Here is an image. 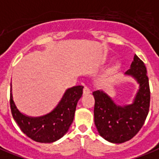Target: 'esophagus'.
<instances>
[{"instance_id":"34e87169","label":"esophagus","mask_w":159,"mask_h":159,"mask_svg":"<svg viewBox=\"0 0 159 159\" xmlns=\"http://www.w3.org/2000/svg\"><path fill=\"white\" fill-rule=\"evenodd\" d=\"M90 93H91V91H90V89H89V87L85 86L84 89H83V94H89Z\"/></svg>"}]
</instances>
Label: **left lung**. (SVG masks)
<instances>
[{"label":"left lung","instance_id":"1","mask_svg":"<svg viewBox=\"0 0 159 159\" xmlns=\"http://www.w3.org/2000/svg\"><path fill=\"white\" fill-rule=\"evenodd\" d=\"M125 75L133 77L139 84L132 103L120 106L103 90L93 93L95 99L94 124L98 132L103 139L112 143H122L136 136L145 122L150 106L147 69L136 55Z\"/></svg>","mask_w":159,"mask_h":159}]
</instances>
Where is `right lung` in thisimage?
<instances>
[{
  "instance_id": "add662e5",
  "label": "right lung",
  "mask_w": 159,
  "mask_h": 159,
  "mask_svg": "<svg viewBox=\"0 0 159 159\" xmlns=\"http://www.w3.org/2000/svg\"><path fill=\"white\" fill-rule=\"evenodd\" d=\"M83 86L66 89L61 101L52 111L39 117L20 112L14 103L11 83L10 105L14 120L26 136L35 142L50 143L61 139L73 122L77 102L83 95Z\"/></svg>"
}]
</instances>
